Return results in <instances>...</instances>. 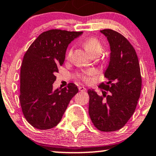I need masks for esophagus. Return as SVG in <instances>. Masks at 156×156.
<instances>
[{"label":"esophagus","mask_w":156,"mask_h":156,"mask_svg":"<svg viewBox=\"0 0 156 156\" xmlns=\"http://www.w3.org/2000/svg\"><path fill=\"white\" fill-rule=\"evenodd\" d=\"M79 90L81 91V92H85V91H86V88L83 86H80L79 87Z\"/></svg>","instance_id":"esophagus-1"}]
</instances>
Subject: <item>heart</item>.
Returning <instances> with one entry per match:
<instances>
[{"label":"heart","mask_w":156,"mask_h":156,"mask_svg":"<svg viewBox=\"0 0 156 156\" xmlns=\"http://www.w3.org/2000/svg\"><path fill=\"white\" fill-rule=\"evenodd\" d=\"M83 45L85 47L86 50L90 54H95L96 52H101L102 51V44L98 39L96 38L90 37L87 38L85 41L83 42ZM73 53V47H71L68 49L66 52V58H70ZM96 71L95 69H88V70L85 71L83 73L79 74L78 76L81 80L85 82H89L91 80V76L96 75Z\"/></svg>","instance_id":"obj_1"}]
</instances>
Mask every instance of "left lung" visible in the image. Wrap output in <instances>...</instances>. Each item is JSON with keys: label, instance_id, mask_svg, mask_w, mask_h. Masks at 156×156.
Wrapping results in <instances>:
<instances>
[{"label": "left lung", "instance_id": "1", "mask_svg": "<svg viewBox=\"0 0 156 156\" xmlns=\"http://www.w3.org/2000/svg\"><path fill=\"white\" fill-rule=\"evenodd\" d=\"M110 47L109 65L104 72L107 79L101 87L99 96L88 90L89 115L97 129L104 132L118 131L123 127L136 109L142 88V77L137 55L133 46L117 31L100 30Z\"/></svg>", "mask_w": 156, "mask_h": 156}]
</instances>
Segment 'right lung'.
Returning <instances> with one entry per match:
<instances>
[{"instance_id": "add662e5", "label": "right lung", "mask_w": 156, "mask_h": 156, "mask_svg": "<svg viewBox=\"0 0 156 156\" xmlns=\"http://www.w3.org/2000/svg\"><path fill=\"white\" fill-rule=\"evenodd\" d=\"M83 32L53 29L42 33L24 55L20 71V101L27 121L34 128L47 130L61 120L78 88L69 83L53 90L55 73L63 64L68 46Z\"/></svg>"}]
</instances>
